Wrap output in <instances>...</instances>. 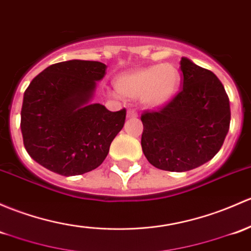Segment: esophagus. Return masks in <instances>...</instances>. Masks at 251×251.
I'll use <instances>...</instances> for the list:
<instances>
[{"label":"esophagus","mask_w":251,"mask_h":251,"mask_svg":"<svg viewBox=\"0 0 251 251\" xmlns=\"http://www.w3.org/2000/svg\"><path fill=\"white\" fill-rule=\"evenodd\" d=\"M127 118H137V112L134 109L127 110Z\"/></svg>","instance_id":"obj_1"}]
</instances>
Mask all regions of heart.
Returning a JSON list of instances; mask_svg holds the SVG:
<instances>
[{
  "mask_svg": "<svg viewBox=\"0 0 251 251\" xmlns=\"http://www.w3.org/2000/svg\"><path fill=\"white\" fill-rule=\"evenodd\" d=\"M179 83L178 70L170 63H162L120 75L115 85L125 99H143L149 107H159L172 99Z\"/></svg>",
  "mask_w": 251,
  "mask_h": 251,
  "instance_id": "heart-1",
  "label": "heart"
}]
</instances>
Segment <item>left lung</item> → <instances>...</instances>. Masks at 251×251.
<instances>
[{
    "label": "left lung",
    "mask_w": 251,
    "mask_h": 251,
    "mask_svg": "<svg viewBox=\"0 0 251 251\" xmlns=\"http://www.w3.org/2000/svg\"><path fill=\"white\" fill-rule=\"evenodd\" d=\"M183 89L157 109L144 110L142 149L154 167L194 170L215 156L230 128V101L212 71L181 59Z\"/></svg>",
    "instance_id": "left-lung-1"
}]
</instances>
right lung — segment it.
<instances>
[{
	"mask_svg": "<svg viewBox=\"0 0 251 251\" xmlns=\"http://www.w3.org/2000/svg\"><path fill=\"white\" fill-rule=\"evenodd\" d=\"M107 66L70 60L47 67L24 94L20 127L33 160L51 172L78 176L95 170L125 124L126 109L89 104Z\"/></svg>",
	"mask_w": 251,
	"mask_h": 251,
	"instance_id": "obj_1",
	"label": "right lung"
}]
</instances>
